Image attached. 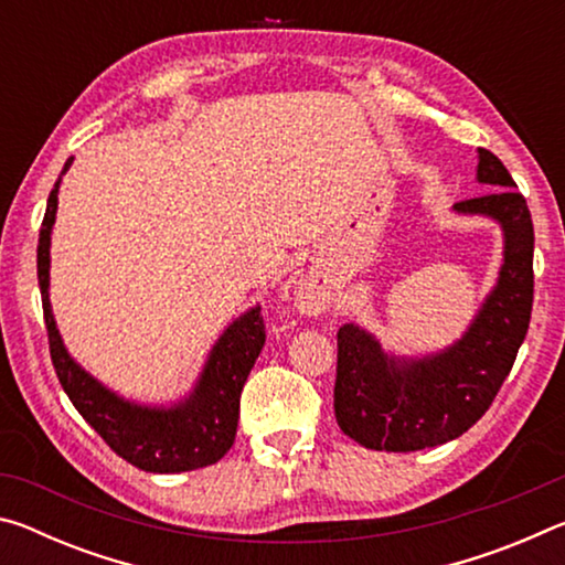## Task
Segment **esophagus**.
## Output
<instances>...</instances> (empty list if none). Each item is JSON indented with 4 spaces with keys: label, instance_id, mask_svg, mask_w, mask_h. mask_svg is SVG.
Masks as SVG:
<instances>
[{
    "label": "esophagus",
    "instance_id": "esophagus-1",
    "mask_svg": "<svg viewBox=\"0 0 565 565\" xmlns=\"http://www.w3.org/2000/svg\"><path fill=\"white\" fill-rule=\"evenodd\" d=\"M299 303L303 311H321L327 309L329 303V291L327 286L319 284V281H309L301 286V294H299Z\"/></svg>",
    "mask_w": 565,
    "mask_h": 565
}]
</instances>
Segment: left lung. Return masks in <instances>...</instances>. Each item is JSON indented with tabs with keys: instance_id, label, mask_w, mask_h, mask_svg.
<instances>
[{
	"instance_id": "obj_1",
	"label": "left lung",
	"mask_w": 565,
	"mask_h": 565,
	"mask_svg": "<svg viewBox=\"0 0 565 565\" xmlns=\"http://www.w3.org/2000/svg\"><path fill=\"white\" fill-rule=\"evenodd\" d=\"M478 184L495 191L454 204L503 232L493 289L461 339L424 356H396L359 323L339 329L333 411L341 431L374 451H420L454 441L481 418L509 376L533 306V222L501 159L478 149Z\"/></svg>"
}]
</instances>
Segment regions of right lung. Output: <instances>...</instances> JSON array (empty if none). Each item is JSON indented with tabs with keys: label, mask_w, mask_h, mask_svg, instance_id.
<instances>
[{
	"label": "right lung",
	"mask_w": 565,
	"mask_h": 565,
	"mask_svg": "<svg viewBox=\"0 0 565 565\" xmlns=\"http://www.w3.org/2000/svg\"><path fill=\"white\" fill-rule=\"evenodd\" d=\"M66 159L60 179L46 199L44 222L36 246V276L50 333V353L64 394L82 418L124 461L149 473H181L216 463L234 446L238 424V398L264 349L266 331L262 306H252L224 329L209 351L194 388L174 404H139L94 379L64 347L50 301L52 228L60 206V184L70 171Z\"/></svg>",
	"instance_id": "right-lung-1"
}]
</instances>
